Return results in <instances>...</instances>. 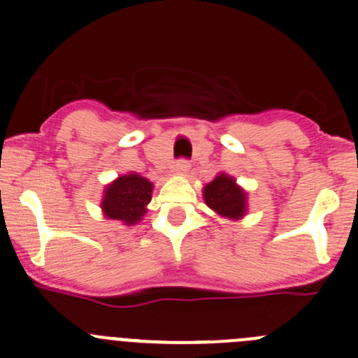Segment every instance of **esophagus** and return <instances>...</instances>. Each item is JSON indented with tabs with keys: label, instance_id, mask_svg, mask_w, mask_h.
Returning <instances> with one entry per match:
<instances>
[{
	"label": "esophagus",
	"instance_id": "1",
	"mask_svg": "<svg viewBox=\"0 0 358 358\" xmlns=\"http://www.w3.org/2000/svg\"><path fill=\"white\" fill-rule=\"evenodd\" d=\"M173 169H175V173H178V175H187V173L190 171V162L182 159V161H178L173 166Z\"/></svg>",
	"mask_w": 358,
	"mask_h": 358
}]
</instances>
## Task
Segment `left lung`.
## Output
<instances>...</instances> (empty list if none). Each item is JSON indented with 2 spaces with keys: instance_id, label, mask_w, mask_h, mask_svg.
Segmentation results:
<instances>
[{
  "instance_id": "obj_1",
  "label": "left lung",
  "mask_w": 358,
  "mask_h": 358,
  "mask_svg": "<svg viewBox=\"0 0 358 358\" xmlns=\"http://www.w3.org/2000/svg\"><path fill=\"white\" fill-rule=\"evenodd\" d=\"M206 206L216 216L225 220H243L248 213V192L237 185L236 178L227 173H220L213 182L206 183L202 189Z\"/></svg>"
}]
</instances>
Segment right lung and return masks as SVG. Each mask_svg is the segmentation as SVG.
<instances>
[{"label":"right lung","mask_w":358,"mask_h":358,"mask_svg":"<svg viewBox=\"0 0 358 358\" xmlns=\"http://www.w3.org/2000/svg\"><path fill=\"white\" fill-rule=\"evenodd\" d=\"M154 183L135 171L119 175L103 189L102 208L107 220H117L126 227H135L143 220L152 201Z\"/></svg>","instance_id":"obj_1"}]
</instances>
